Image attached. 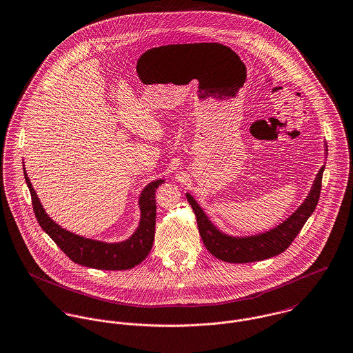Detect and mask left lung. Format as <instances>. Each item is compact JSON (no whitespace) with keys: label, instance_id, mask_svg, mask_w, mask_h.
Here are the masks:
<instances>
[{"label":"left lung","instance_id":"1","mask_svg":"<svg viewBox=\"0 0 353 353\" xmlns=\"http://www.w3.org/2000/svg\"><path fill=\"white\" fill-rule=\"evenodd\" d=\"M327 155V147L325 145ZM325 164L322 165L313 182V186L302 205L281 224L275 228L252 236H230L221 232L205 214L202 208L190 192L186 194L192 212L196 216L201 239L213 256L228 263H251L276 256L289 248L292 240L301 232L302 226L313 214L320 199L321 183Z\"/></svg>","mask_w":353,"mask_h":353}]
</instances>
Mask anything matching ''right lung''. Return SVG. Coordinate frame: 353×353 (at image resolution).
<instances>
[{
	"instance_id": "add662e5",
	"label": "right lung",
	"mask_w": 353,
	"mask_h": 353,
	"mask_svg": "<svg viewBox=\"0 0 353 353\" xmlns=\"http://www.w3.org/2000/svg\"><path fill=\"white\" fill-rule=\"evenodd\" d=\"M24 178L32 196L33 212L37 223L74 263L97 270L119 271L133 268L148 256L155 239V192L161 183H164V179H157L148 183L140 194V221L133 234L124 241L106 243L75 234L51 220L36 195L26 167Z\"/></svg>"
}]
</instances>
